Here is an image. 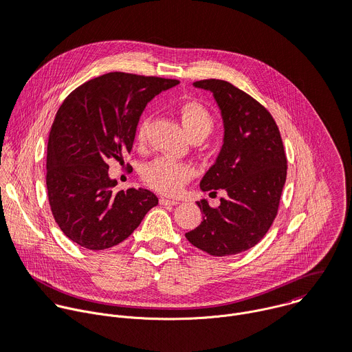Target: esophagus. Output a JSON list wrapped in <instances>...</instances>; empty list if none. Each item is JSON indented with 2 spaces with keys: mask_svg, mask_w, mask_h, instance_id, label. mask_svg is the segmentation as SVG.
I'll use <instances>...</instances> for the list:
<instances>
[{
  "mask_svg": "<svg viewBox=\"0 0 352 352\" xmlns=\"http://www.w3.org/2000/svg\"><path fill=\"white\" fill-rule=\"evenodd\" d=\"M178 204H179L178 200L168 199V197H160V205H164V206H177Z\"/></svg>",
  "mask_w": 352,
  "mask_h": 352,
  "instance_id": "34e87169",
  "label": "esophagus"
}]
</instances>
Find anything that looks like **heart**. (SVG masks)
Listing matches in <instances>:
<instances>
[{"label":"heart","instance_id":"heart-1","mask_svg":"<svg viewBox=\"0 0 352 352\" xmlns=\"http://www.w3.org/2000/svg\"><path fill=\"white\" fill-rule=\"evenodd\" d=\"M178 114L185 131L192 139H204L213 131V116L204 104L195 102V100L182 103L178 109ZM147 125L148 120L143 118L138 126L136 140L140 144L146 140ZM192 175L193 168L189 164L174 162L167 157H157L144 164V167L142 168V178L144 184L167 195H174L179 192L181 188L192 178Z\"/></svg>","mask_w":352,"mask_h":352}]
</instances>
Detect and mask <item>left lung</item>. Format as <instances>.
I'll return each mask as SVG.
<instances>
[{"instance_id": "8db88e82", "label": "left lung", "mask_w": 352, "mask_h": 352, "mask_svg": "<svg viewBox=\"0 0 352 352\" xmlns=\"http://www.w3.org/2000/svg\"><path fill=\"white\" fill-rule=\"evenodd\" d=\"M195 87L210 90L221 110L224 143L200 189H223L219 208L196 202L202 223L186 239L213 256L236 255L255 246L273 224L287 178V157L272 114L230 82L205 79Z\"/></svg>"}]
</instances>
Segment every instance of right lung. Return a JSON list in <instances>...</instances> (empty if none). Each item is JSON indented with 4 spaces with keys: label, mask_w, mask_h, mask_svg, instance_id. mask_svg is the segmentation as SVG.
Returning <instances> with one entry per match:
<instances>
[{
    "label": "right lung",
    "mask_w": 352,
    "mask_h": 352,
    "mask_svg": "<svg viewBox=\"0 0 352 352\" xmlns=\"http://www.w3.org/2000/svg\"><path fill=\"white\" fill-rule=\"evenodd\" d=\"M178 83L110 72L64 100L48 136L45 184L54 220L75 243L90 250L113 248L157 206V196L147 189L116 192L109 160L124 163L146 104Z\"/></svg>",
    "instance_id": "1"
}]
</instances>
